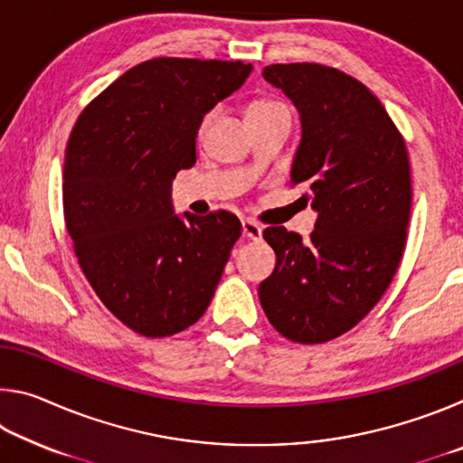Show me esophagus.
<instances>
[{
    "mask_svg": "<svg viewBox=\"0 0 463 463\" xmlns=\"http://www.w3.org/2000/svg\"><path fill=\"white\" fill-rule=\"evenodd\" d=\"M261 234H263V229L255 221H249V218L247 221H242V237H247L250 241H260Z\"/></svg>",
    "mask_w": 463,
    "mask_h": 463,
    "instance_id": "34e87169",
    "label": "esophagus"
}]
</instances>
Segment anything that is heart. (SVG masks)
<instances>
[{"label": "heart", "instance_id": "heart-1", "mask_svg": "<svg viewBox=\"0 0 463 463\" xmlns=\"http://www.w3.org/2000/svg\"><path fill=\"white\" fill-rule=\"evenodd\" d=\"M276 108H284L281 104H278V101H269V99H257V101H253V104H250L249 108H247V114H257V112H269V109H276ZM210 118H213V114H208L206 118H203V122H202V127H200V135H203V130H206V127H208V122H210Z\"/></svg>", "mask_w": 463, "mask_h": 463}]
</instances>
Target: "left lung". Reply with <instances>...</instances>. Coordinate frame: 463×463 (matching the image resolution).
<instances>
[{
	"label": "left lung",
	"instance_id": "8db88e82",
	"mask_svg": "<svg viewBox=\"0 0 463 463\" xmlns=\"http://www.w3.org/2000/svg\"><path fill=\"white\" fill-rule=\"evenodd\" d=\"M265 81L294 101L302 138L292 184L317 210V226H269L276 269L260 284L263 312L294 343H325L370 312L402 260L411 218L406 145L380 99L351 75L317 62L263 69Z\"/></svg>",
	"mask_w": 463,
	"mask_h": 463
}]
</instances>
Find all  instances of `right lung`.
Instances as JSON below:
<instances>
[{"label":"right lung","instance_id":"add662e5","mask_svg":"<svg viewBox=\"0 0 463 463\" xmlns=\"http://www.w3.org/2000/svg\"><path fill=\"white\" fill-rule=\"evenodd\" d=\"M253 67L161 57L118 77L77 118L65 153L62 208L85 278L112 315L169 336L206 312L239 218L175 214L171 182L195 163L200 124Z\"/></svg>","mask_w":463,"mask_h":463}]
</instances>
